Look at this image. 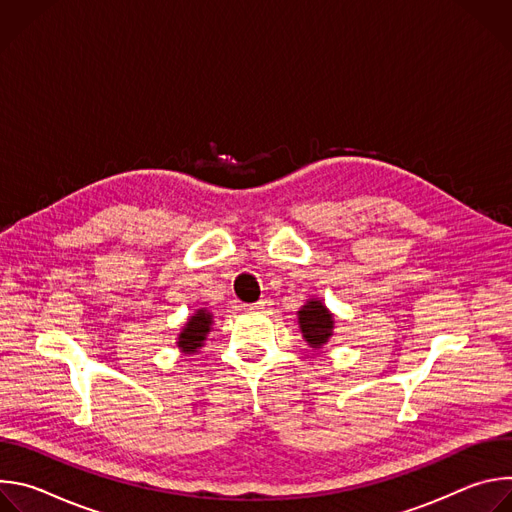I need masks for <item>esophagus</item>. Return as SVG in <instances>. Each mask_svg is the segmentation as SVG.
<instances>
[{
  "label": "esophagus",
  "mask_w": 512,
  "mask_h": 512,
  "mask_svg": "<svg viewBox=\"0 0 512 512\" xmlns=\"http://www.w3.org/2000/svg\"><path fill=\"white\" fill-rule=\"evenodd\" d=\"M271 300H259V302H255V304H251V310H255V312H267V310H271Z\"/></svg>",
  "instance_id": "obj_1"
}]
</instances>
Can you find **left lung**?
Instances as JSON below:
<instances>
[{
	"label": "left lung",
	"instance_id": "1",
	"mask_svg": "<svg viewBox=\"0 0 512 512\" xmlns=\"http://www.w3.org/2000/svg\"><path fill=\"white\" fill-rule=\"evenodd\" d=\"M300 330L312 348H322L334 330V316L322 304V300L306 302L298 312Z\"/></svg>",
	"mask_w": 512,
	"mask_h": 512
}]
</instances>
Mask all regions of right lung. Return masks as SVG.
<instances>
[{
	"label": "right lung",
	"instance_id": "right-lung-1",
	"mask_svg": "<svg viewBox=\"0 0 512 512\" xmlns=\"http://www.w3.org/2000/svg\"><path fill=\"white\" fill-rule=\"evenodd\" d=\"M212 326V314L206 308H200L194 312L188 322L184 324L182 332L178 334V348L186 354H194L206 340V334L210 332Z\"/></svg>",
	"mask_w": 512,
	"mask_h": 512
}]
</instances>
